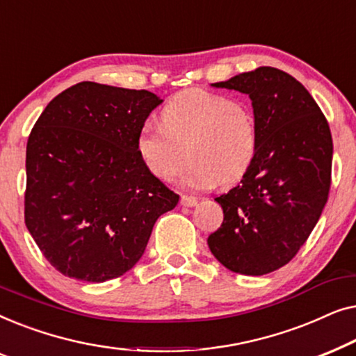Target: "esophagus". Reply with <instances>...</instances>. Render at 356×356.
<instances>
[{
	"label": "esophagus",
	"instance_id": "obj_1",
	"mask_svg": "<svg viewBox=\"0 0 356 356\" xmlns=\"http://www.w3.org/2000/svg\"><path fill=\"white\" fill-rule=\"evenodd\" d=\"M181 206L183 207H194L197 206V199L193 197V196H181Z\"/></svg>",
	"mask_w": 356,
	"mask_h": 356
}]
</instances>
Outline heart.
I'll return each instance as SVG.
<instances>
[{
	"label": "heart",
	"mask_w": 356,
	"mask_h": 356,
	"mask_svg": "<svg viewBox=\"0 0 356 356\" xmlns=\"http://www.w3.org/2000/svg\"><path fill=\"white\" fill-rule=\"evenodd\" d=\"M259 143L254 111L246 102L202 89L173 95L160 110V126L145 123L136 138V152L155 178H173L186 149L191 163L179 183L202 191L220 181L232 184L254 162Z\"/></svg>",
	"instance_id": "obj_1"
}]
</instances>
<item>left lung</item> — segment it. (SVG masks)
<instances>
[{
	"label": "left lung",
	"mask_w": 356,
	"mask_h": 356,
	"mask_svg": "<svg viewBox=\"0 0 356 356\" xmlns=\"http://www.w3.org/2000/svg\"><path fill=\"white\" fill-rule=\"evenodd\" d=\"M213 87L250 95L259 143L240 184L216 197L223 222L207 238L216 259L243 275H264L289 264L327 202L332 136L305 86L270 66Z\"/></svg>",
	"instance_id": "8db88e82"
}]
</instances>
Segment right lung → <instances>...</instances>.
<instances>
[{"mask_svg": "<svg viewBox=\"0 0 356 356\" xmlns=\"http://www.w3.org/2000/svg\"><path fill=\"white\" fill-rule=\"evenodd\" d=\"M162 99L97 82L56 95L26 152L27 230L63 275L106 282L133 269L154 223L179 196L136 152L139 129Z\"/></svg>", "mask_w": 356, "mask_h": 356, "instance_id": "obj_1", "label": "right lung"}]
</instances>
